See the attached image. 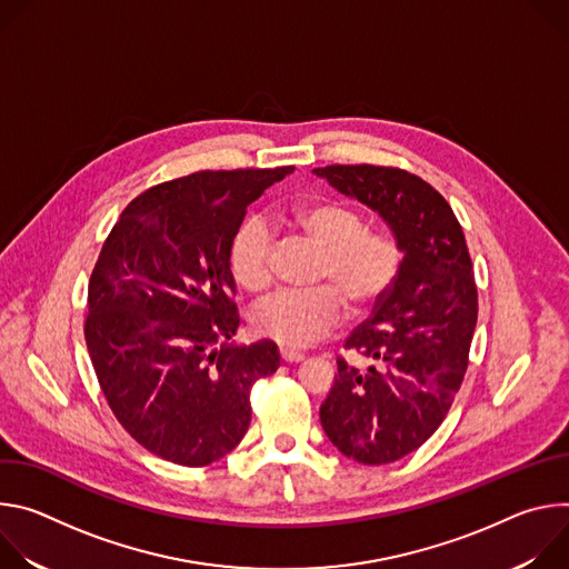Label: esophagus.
I'll return each mask as SVG.
<instances>
[{"label": "esophagus", "mask_w": 569, "mask_h": 569, "mask_svg": "<svg viewBox=\"0 0 569 569\" xmlns=\"http://www.w3.org/2000/svg\"><path fill=\"white\" fill-rule=\"evenodd\" d=\"M279 353H281V360H283V362H301V360H303V353H299V351L281 349Z\"/></svg>", "instance_id": "obj_1"}]
</instances>
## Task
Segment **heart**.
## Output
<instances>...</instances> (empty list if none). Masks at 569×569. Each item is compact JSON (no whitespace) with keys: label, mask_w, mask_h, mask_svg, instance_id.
I'll list each match as a JSON object with an SVG mask.
<instances>
[{"label":"heart","mask_w":569,"mask_h":569,"mask_svg":"<svg viewBox=\"0 0 569 569\" xmlns=\"http://www.w3.org/2000/svg\"><path fill=\"white\" fill-rule=\"evenodd\" d=\"M295 222L323 250L319 281L329 283L263 297L252 310V327L283 347H308L342 321L345 299L353 310H367L391 290L402 268V248L396 236L369 231L362 213L338 202L299 207ZM272 250L270 224L250 216L229 246L236 283L263 290L272 279Z\"/></svg>","instance_id":"heart-1"}]
</instances>
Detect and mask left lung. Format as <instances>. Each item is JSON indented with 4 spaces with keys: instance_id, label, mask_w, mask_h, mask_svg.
Here are the masks:
<instances>
[{
    "instance_id": "left-lung-1",
    "label": "left lung",
    "mask_w": 569,
    "mask_h": 569,
    "mask_svg": "<svg viewBox=\"0 0 569 569\" xmlns=\"http://www.w3.org/2000/svg\"><path fill=\"white\" fill-rule=\"evenodd\" d=\"M312 173L376 211L402 248L396 283L345 342L367 369L340 358L319 408L342 455L380 466L423 446L461 387L477 321L472 263L450 204L421 178L371 164Z\"/></svg>"
}]
</instances>
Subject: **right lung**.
Masks as SVG:
<instances>
[{
	"instance_id": "1",
	"label": "right lung",
	"mask_w": 569,
	"mask_h": 569,
	"mask_svg": "<svg viewBox=\"0 0 569 569\" xmlns=\"http://www.w3.org/2000/svg\"><path fill=\"white\" fill-rule=\"evenodd\" d=\"M290 171H200L157 184L103 242L88 351L119 423L161 459L196 468L231 452L252 421V385L279 369L274 342H229V246L248 207Z\"/></svg>"
}]
</instances>
